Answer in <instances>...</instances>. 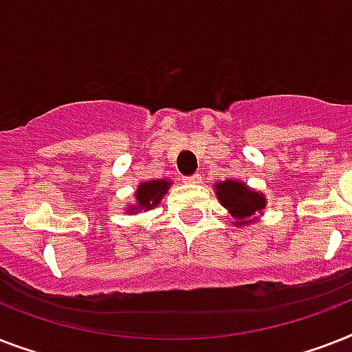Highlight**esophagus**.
Here are the masks:
<instances>
[{
  "instance_id": "1",
  "label": "esophagus",
  "mask_w": 352,
  "mask_h": 352,
  "mask_svg": "<svg viewBox=\"0 0 352 352\" xmlns=\"http://www.w3.org/2000/svg\"><path fill=\"white\" fill-rule=\"evenodd\" d=\"M187 184H201V174H192V176H187L185 178Z\"/></svg>"
}]
</instances>
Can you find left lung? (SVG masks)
<instances>
[{
	"instance_id": "left-lung-1",
	"label": "left lung",
	"mask_w": 352,
	"mask_h": 352,
	"mask_svg": "<svg viewBox=\"0 0 352 352\" xmlns=\"http://www.w3.org/2000/svg\"><path fill=\"white\" fill-rule=\"evenodd\" d=\"M214 189L220 204L229 210L230 216L236 218L234 225L251 223L254 216L265 209V196L258 190L249 189L243 182L225 179L216 184Z\"/></svg>"
}]
</instances>
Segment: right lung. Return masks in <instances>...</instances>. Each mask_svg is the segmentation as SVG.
I'll use <instances>...</instances> for the list:
<instances>
[{
    "instance_id": "right-lung-1",
    "label": "right lung",
    "mask_w": 352,
    "mask_h": 352,
    "mask_svg": "<svg viewBox=\"0 0 352 352\" xmlns=\"http://www.w3.org/2000/svg\"><path fill=\"white\" fill-rule=\"evenodd\" d=\"M168 187H170L168 179H148V182L140 184L136 189V204L131 205L127 212L136 214V212H142V210L153 209L154 205H158L162 201L163 194L167 192Z\"/></svg>"
}]
</instances>
